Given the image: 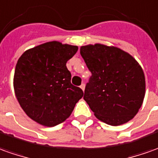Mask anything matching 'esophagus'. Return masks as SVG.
<instances>
[{"mask_svg":"<svg viewBox=\"0 0 158 158\" xmlns=\"http://www.w3.org/2000/svg\"><path fill=\"white\" fill-rule=\"evenodd\" d=\"M80 88H81V89L84 91V89H85V84H84V83H82V84H81V85L80 86Z\"/></svg>","mask_w":158,"mask_h":158,"instance_id":"obj_1","label":"esophagus"}]
</instances>
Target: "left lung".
Here are the masks:
<instances>
[{"mask_svg": "<svg viewBox=\"0 0 158 158\" xmlns=\"http://www.w3.org/2000/svg\"><path fill=\"white\" fill-rule=\"evenodd\" d=\"M80 53L92 74L83 99L95 117L111 126L131 120L145 94V78L139 63L119 48L101 44L81 46Z\"/></svg>", "mask_w": 158, "mask_h": 158, "instance_id": "obj_1", "label": "left lung"}]
</instances>
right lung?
Segmentation results:
<instances>
[{
    "label": "right lung",
    "instance_id": "obj_1",
    "mask_svg": "<svg viewBox=\"0 0 158 158\" xmlns=\"http://www.w3.org/2000/svg\"><path fill=\"white\" fill-rule=\"evenodd\" d=\"M76 45L57 41L29 49L17 62L14 77L16 98L24 112L44 127H55L69 117L82 90L71 84L66 63Z\"/></svg>",
    "mask_w": 158,
    "mask_h": 158
}]
</instances>
